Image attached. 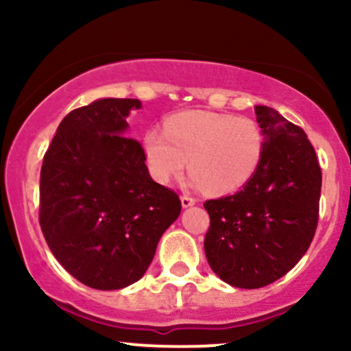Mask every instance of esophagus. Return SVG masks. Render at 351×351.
<instances>
[{
  "instance_id": "obj_1",
  "label": "esophagus",
  "mask_w": 351,
  "mask_h": 351,
  "mask_svg": "<svg viewBox=\"0 0 351 351\" xmlns=\"http://www.w3.org/2000/svg\"><path fill=\"white\" fill-rule=\"evenodd\" d=\"M195 203H196V199L191 198V196H188V195L181 196V206H183V208L193 206V204H195Z\"/></svg>"
}]
</instances>
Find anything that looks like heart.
<instances>
[{
  "label": "heart",
  "instance_id": "heart-1",
  "mask_svg": "<svg viewBox=\"0 0 351 351\" xmlns=\"http://www.w3.org/2000/svg\"><path fill=\"white\" fill-rule=\"evenodd\" d=\"M145 163L158 183H170L186 167L191 183L213 195L243 188L264 155V132L256 120L215 112H181L165 120L163 132L142 140Z\"/></svg>",
  "mask_w": 351,
  "mask_h": 351
}]
</instances>
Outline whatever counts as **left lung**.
<instances>
[{
	"label": "left lung",
	"instance_id": "1",
	"mask_svg": "<svg viewBox=\"0 0 351 351\" xmlns=\"http://www.w3.org/2000/svg\"><path fill=\"white\" fill-rule=\"evenodd\" d=\"M264 132L256 175L234 195L204 203V252L219 279L259 289L285 276L307 252L318 223L322 170L300 127L271 107H254Z\"/></svg>",
	"mask_w": 351,
	"mask_h": 351
}]
</instances>
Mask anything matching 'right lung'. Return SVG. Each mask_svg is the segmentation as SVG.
<instances>
[{
	"label": "right lung",
	"instance_id": "1",
	"mask_svg": "<svg viewBox=\"0 0 351 351\" xmlns=\"http://www.w3.org/2000/svg\"><path fill=\"white\" fill-rule=\"evenodd\" d=\"M136 99H100L64 117L47 148L39 224L59 264L87 287L117 291L147 272L181 201L155 183L123 136Z\"/></svg>",
	"mask_w": 351,
	"mask_h": 351
}]
</instances>
